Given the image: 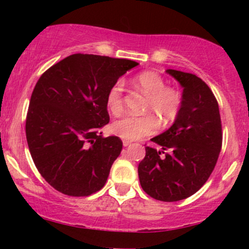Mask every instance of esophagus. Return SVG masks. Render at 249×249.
Returning <instances> with one entry per match:
<instances>
[{
    "label": "esophagus",
    "instance_id": "34e87169",
    "mask_svg": "<svg viewBox=\"0 0 249 249\" xmlns=\"http://www.w3.org/2000/svg\"><path fill=\"white\" fill-rule=\"evenodd\" d=\"M123 145H124V146L126 147V146H128V145H131V142H128V141H124V142H123Z\"/></svg>",
    "mask_w": 249,
    "mask_h": 249
}]
</instances>
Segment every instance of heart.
<instances>
[{
  "label": "heart",
  "mask_w": 249,
  "mask_h": 249,
  "mask_svg": "<svg viewBox=\"0 0 249 249\" xmlns=\"http://www.w3.org/2000/svg\"><path fill=\"white\" fill-rule=\"evenodd\" d=\"M134 84L148 96L147 112H152L160 119L162 125L173 123L179 116L182 107V95L178 89L166 87V82L154 71H144L134 77ZM124 83L118 79L108 88L107 93V107L113 115L123 111ZM158 128V119L153 115L125 116L112 124L111 130L116 136L125 141H138L150 136Z\"/></svg>",
  "instance_id": "b5f03b06"
}]
</instances>
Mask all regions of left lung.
<instances>
[{
    "label": "left lung",
    "mask_w": 249,
    "mask_h": 249,
    "mask_svg": "<svg viewBox=\"0 0 249 249\" xmlns=\"http://www.w3.org/2000/svg\"><path fill=\"white\" fill-rule=\"evenodd\" d=\"M180 83L182 107L173 125L151 139L161 150L146 146L139 162L142 190L160 201H179L204 186L218 161L222 145L219 105L208 85L182 71L166 70Z\"/></svg>",
    "instance_id": "left-lung-1"
}]
</instances>
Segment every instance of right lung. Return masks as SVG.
Wrapping results in <instances>:
<instances>
[{"mask_svg":"<svg viewBox=\"0 0 249 249\" xmlns=\"http://www.w3.org/2000/svg\"><path fill=\"white\" fill-rule=\"evenodd\" d=\"M137 65L130 59L75 53L37 81L25 134L37 170L58 192L88 196L105 185L123 147L118 137L99 132L110 122L107 93Z\"/></svg>","mask_w":249,"mask_h":249,"instance_id":"obj_1","label":"right lung"}]
</instances>
